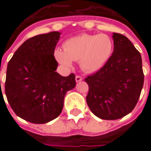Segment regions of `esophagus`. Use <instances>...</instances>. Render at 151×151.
Returning <instances> with one entry per match:
<instances>
[{"instance_id":"esophagus-1","label":"esophagus","mask_w":151,"mask_h":151,"mask_svg":"<svg viewBox=\"0 0 151 151\" xmlns=\"http://www.w3.org/2000/svg\"><path fill=\"white\" fill-rule=\"evenodd\" d=\"M75 80L77 82H81V81H82V78L81 77V76L77 75L75 78Z\"/></svg>"}]
</instances>
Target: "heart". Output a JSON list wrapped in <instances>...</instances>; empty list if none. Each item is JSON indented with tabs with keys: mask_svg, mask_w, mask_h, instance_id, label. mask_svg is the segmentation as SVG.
<instances>
[{
	"mask_svg": "<svg viewBox=\"0 0 151 151\" xmlns=\"http://www.w3.org/2000/svg\"><path fill=\"white\" fill-rule=\"evenodd\" d=\"M63 47L64 50L56 48L54 52L60 64L70 66L72 60H79L82 70L93 73L108 62L113 52V42L106 34H82L66 40Z\"/></svg>",
	"mask_w": 151,
	"mask_h": 151,
	"instance_id": "1",
	"label": "heart"
}]
</instances>
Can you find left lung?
I'll use <instances>...</instances> for the list:
<instances>
[{
    "mask_svg": "<svg viewBox=\"0 0 151 151\" xmlns=\"http://www.w3.org/2000/svg\"><path fill=\"white\" fill-rule=\"evenodd\" d=\"M114 50L108 62L86 77V103L103 120H117L133 111L144 82L140 52L124 35L113 33Z\"/></svg>",
    "mask_w": 151,
    "mask_h": 151,
    "instance_id": "left-lung-1",
    "label": "left lung"
}]
</instances>
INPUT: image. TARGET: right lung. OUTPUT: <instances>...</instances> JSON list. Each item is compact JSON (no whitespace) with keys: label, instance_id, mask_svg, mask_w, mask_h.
Wrapping results in <instances>:
<instances>
[{"label":"right lung","instance_id":"obj_1","mask_svg":"<svg viewBox=\"0 0 151 151\" xmlns=\"http://www.w3.org/2000/svg\"><path fill=\"white\" fill-rule=\"evenodd\" d=\"M60 35L52 31L28 39L7 66V100L17 116L31 123L45 124L56 118L66 92L76 86L73 73L63 77L56 72L54 51Z\"/></svg>","mask_w":151,"mask_h":151}]
</instances>
